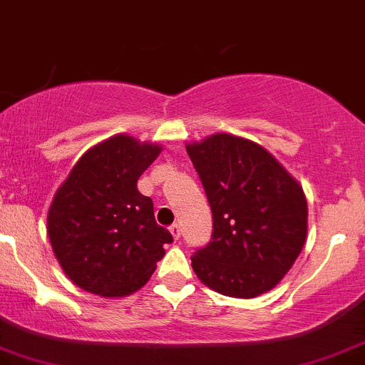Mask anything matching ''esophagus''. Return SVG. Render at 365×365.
<instances>
[{"label": "esophagus", "mask_w": 365, "mask_h": 365, "mask_svg": "<svg viewBox=\"0 0 365 365\" xmlns=\"http://www.w3.org/2000/svg\"><path fill=\"white\" fill-rule=\"evenodd\" d=\"M170 232H172V237L175 238V240H179L180 235H182V229H180L179 224H173L170 225Z\"/></svg>", "instance_id": "1"}]
</instances>
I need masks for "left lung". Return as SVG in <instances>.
I'll return each mask as SVG.
<instances>
[{"mask_svg": "<svg viewBox=\"0 0 365 365\" xmlns=\"http://www.w3.org/2000/svg\"><path fill=\"white\" fill-rule=\"evenodd\" d=\"M200 177L213 232L192 256L206 287L251 299L276 287L307 240L303 188L259 145L215 134L186 147Z\"/></svg>", "mask_w": 365, "mask_h": 365, "instance_id": "1", "label": "left lung"}]
</instances>
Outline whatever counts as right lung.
<instances>
[{
    "label": "right lung",
    "mask_w": 365,
    "mask_h": 365,
    "mask_svg": "<svg viewBox=\"0 0 365 365\" xmlns=\"http://www.w3.org/2000/svg\"><path fill=\"white\" fill-rule=\"evenodd\" d=\"M159 145L114 136L86 152L57 190L48 237L66 276L81 289L121 297L141 289L172 244L158 225L154 202L138 179L155 161Z\"/></svg>",
    "instance_id": "obj_1"
}]
</instances>
